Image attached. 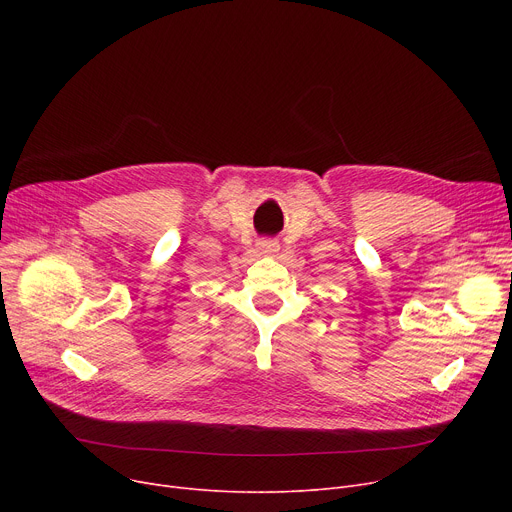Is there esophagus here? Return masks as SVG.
<instances>
[{"label":"esophagus","instance_id":"obj_1","mask_svg":"<svg viewBox=\"0 0 512 512\" xmlns=\"http://www.w3.org/2000/svg\"><path fill=\"white\" fill-rule=\"evenodd\" d=\"M257 247L261 253H276L278 251V242L274 238H261L257 242Z\"/></svg>","mask_w":512,"mask_h":512}]
</instances>
